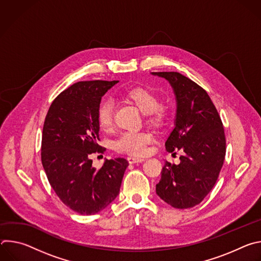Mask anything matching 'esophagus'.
I'll return each instance as SVG.
<instances>
[{"instance_id":"1","label":"esophagus","mask_w":261,"mask_h":261,"mask_svg":"<svg viewBox=\"0 0 261 261\" xmlns=\"http://www.w3.org/2000/svg\"><path fill=\"white\" fill-rule=\"evenodd\" d=\"M127 160H128V162L130 164H134V163H138V162H143L144 161L143 158H135V157H128Z\"/></svg>"}]
</instances>
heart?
<instances>
[{
	"instance_id": "1",
	"label": "heart",
	"mask_w": 261,
	"mask_h": 261,
	"mask_svg": "<svg viewBox=\"0 0 261 261\" xmlns=\"http://www.w3.org/2000/svg\"><path fill=\"white\" fill-rule=\"evenodd\" d=\"M121 97L134 105L146 121L153 126H162L166 119V110L160 105L158 95L145 87H134L124 91ZM114 104L110 100H103L97 109V122L102 130H109L113 126ZM153 136L147 132H125L114 143L115 150L133 156L144 155Z\"/></svg>"
}]
</instances>
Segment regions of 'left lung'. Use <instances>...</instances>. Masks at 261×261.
I'll return each instance as SVG.
<instances>
[{
  "label": "left lung",
  "mask_w": 261,
  "mask_h": 261,
  "mask_svg": "<svg viewBox=\"0 0 261 261\" xmlns=\"http://www.w3.org/2000/svg\"><path fill=\"white\" fill-rule=\"evenodd\" d=\"M165 79L176 100L174 128L165 147L182 152L179 164L166 162L157 195L175 208L200 203L215 186L226 153L223 124L207 93L178 72H152Z\"/></svg>",
  "instance_id": "1"
}]
</instances>
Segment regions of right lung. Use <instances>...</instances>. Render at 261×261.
<instances>
[{
  "label": "right lung",
  "instance_id": "1",
  "mask_svg": "<svg viewBox=\"0 0 261 261\" xmlns=\"http://www.w3.org/2000/svg\"><path fill=\"white\" fill-rule=\"evenodd\" d=\"M119 81L79 82L63 91L46 115L41 161L51 188L72 211L94 215L120 193L129 163L124 158L105 160L100 169L90 155L103 153L99 139L97 109L102 96Z\"/></svg>",
  "mask_w": 261,
  "mask_h": 261
}]
</instances>
